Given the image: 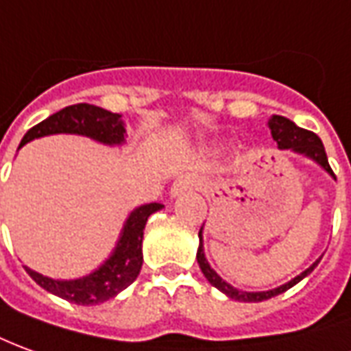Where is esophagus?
<instances>
[{
  "mask_svg": "<svg viewBox=\"0 0 351 351\" xmlns=\"http://www.w3.org/2000/svg\"><path fill=\"white\" fill-rule=\"evenodd\" d=\"M193 188H197V178L192 175H182L178 176L171 186V195L176 197V195H182L184 192H190Z\"/></svg>",
  "mask_w": 351,
  "mask_h": 351,
  "instance_id": "obj_1",
  "label": "esophagus"
}]
</instances>
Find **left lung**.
Returning <instances> with one entry per match:
<instances>
[{
  "label": "left lung",
  "instance_id": "obj_1",
  "mask_svg": "<svg viewBox=\"0 0 351 351\" xmlns=\"http://www.w3.org/2000/svg\"><path fill=\"white\" fill-rule=\"evenodd\" d=\"M269 129H271V136L274 141L278 142L279 150H293L298 152V154H304L310 159H313L315 163H319L321 167L325 169L330 176H335L332 169L329 165V159H327V154H325V148H323V142L315 133L312 131H306V129H300L296 127L291 119H287L283 116H274L269 119ZM203 230V228H201ZM199 230V249H197V264H199L203 276L207 278L210 285L217 287L218 291H222L224 295L234 298V300H241V302H262V300H268L271 296H278L281 293H285L287 289H291L293 285H296L298 281H302L308 274H312L313 268L319 264V261H315L308 269H304L300 276H296L295 279H291L285 285L278 287V289H271V291H261V293H247V291H239L235 289L230 283H226L224 279L218 276L215 269L210 268V264L205 258V252H203V235H201Z\"/></svg>",
  "mask_w": 351,
  "mask_h": 351
}]
</instances>
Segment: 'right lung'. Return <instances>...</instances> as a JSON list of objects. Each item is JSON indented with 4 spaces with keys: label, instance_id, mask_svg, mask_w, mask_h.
Masks as SVG:
<instances>
[{
    "label": "right lung",
    "instance_id": "obj_1",
    "mask_svg": "<svg viewBox=\"0 0 351 351\" xmlns=\"http://www.w3.org/2000/svg\"><path fill=\"white\" fill-rule=\"evenodd\" d=\"M56 133L83 134V136H89L110 146L125 142V125L119 114H112L104 108L82 102V104L62 108L60 112L49 116L36 127H32L30 131L24 134L19 148L34 138ZM159 209H163L161 203H148V205L136 207L125 220L119 241L114 252L110 254V258L99 269H95L85 278L60 281V279L41 276L30 268H26V271L39 287H43L45 291L64 298L68 302L80 304V306L106 302L138 278L142 268L144 226L148 222V217Z\"/></svg>",
    "mask_w": 351,
    "mask_h": 351
}]
</instances>
